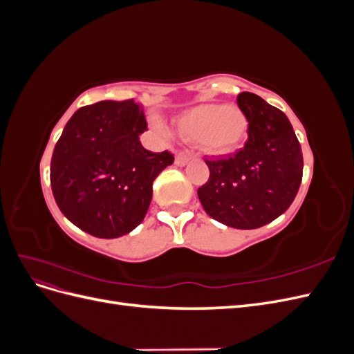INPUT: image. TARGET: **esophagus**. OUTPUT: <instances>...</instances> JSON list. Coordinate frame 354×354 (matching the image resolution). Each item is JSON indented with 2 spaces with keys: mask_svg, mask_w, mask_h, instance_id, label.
Wrapping results in <instances>:
<instances>
[{
  "mask_svg": "<svg viewBox=\"0 0 354 354\" xmlns=\"http://www.w3.org/2000/svg\"><path fill=\"white\" fill-rule=\"evenodd\" d=\"M190 158H192V153H177V156H176V164L178 165V167H183V165H186L189 160H190Z\"/></svg>",
  "mask_w": 354,
  "mask_h": 354,
  "instance_id": "1",
  "label": "esophagus"
}]
</instances>
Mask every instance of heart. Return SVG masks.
I'll return each instance as SVG.
<instances>
[{"instance_id": "1", "label": "heart", "mask_w": 354, "mask_h": 354, "mask_svg": "<svg viewBox=\"0 0 354 354\" xmlns=\"http://www.w3.org/2000/svg\"><path fill=\"white\" fill-rule=\"evenodd\" d=\"M181 136L199 142L209 153H226L236 147L246 131V118L234 106L201 104L177 120ZM162 130V125H159Z\"/></svg>"}]
</instances>
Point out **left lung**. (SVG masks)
Listing matches in <instances>:
<instances>
[{"mask_svg":"<svg viewBox=\"0 0 354 354\" xmlns=\"http://www.w3.org/2000/svg\"><path fill=\"white\" fill-rule=\"evenodd\" d=\"M236 103L248 121V138L233 155L205 159L209 178L198 196L211 218L250 230L291 205L303 178V152L282 111L248 91Z\"/></svg>","mask_w":354,"mask_h":354,"instance_id":"left-lung-1","label":"left lung"}]
</instances>
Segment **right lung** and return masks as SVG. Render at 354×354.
I'll use <instances>...</instances> for the list:
<instances>
[{"mask_svg":"<svg viewBox=\"0 0 354 354\" xmlns=\"http://www.w3.org/2000/svg\"><path fill=\"white\" fill-rule=\"evenodd\" d=\"M147 121L133 99L104 100L73 113L51 156L53 196L65 217L95 238L130 233L146 216L158 174L174 162L169 151L140 143Z\"/></svg>","mask_w":354,"mask_h":354,"instance_id":"add662e5","label":"right lung"}]
</instances>
